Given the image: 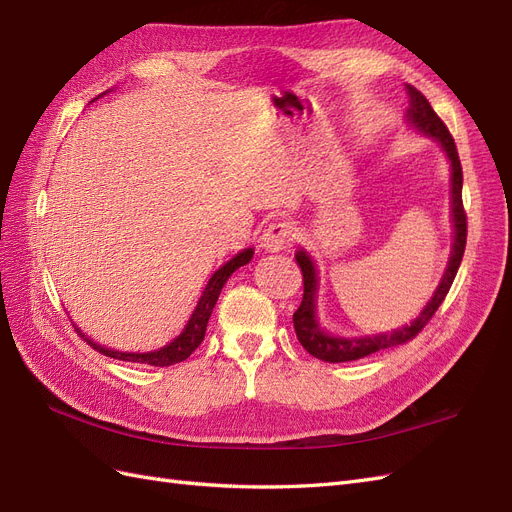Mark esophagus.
<instances>
[{"mask_svg":"<svg viewBox=\"0 0 512 512\" xmlns=\"http://www.w3.org/2000/svg\"><path fill=\"white\" fill-rule=\"evenodd\" d=\"M296 240V227L287 221H274L261 233V246L270 253L283 251L291 242Z\"/></svg>","mask_w":512,"mask_h":512,"instance_id":"obj_1","label":"esophagus"}]
</instances>
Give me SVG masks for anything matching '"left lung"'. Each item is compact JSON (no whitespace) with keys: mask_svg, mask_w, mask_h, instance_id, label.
<instances>
[{"mask_svg":"<svg viewBox=\"0 0 512 512\" xmlns=\"http://www.w3.org/2000/svg\"><path fill=\"white\" fill-rule=\"evenodd\" d=\"M407 94H410V109H407V122L420 133L433 137L437 143L442 145L450 160V210H452V227H455V240H452V251L448 257V266L442 276L440 285H437L433 298L427 302L422 313L412 321L410 326H403L392 330L390 334H373V337H330L326 330L319 328V321L315 315V300H317V270L313 259L306 251L296 253V261L302 270V281H304V296L294 313V328L300 345L309 352L311 356L324 360V362H349V360H360L364 356H371L379 349L386 347H397L407 341H412L416 334L425 328L435 311L440 309L444 302L448 289L455 281L457 270L461 266L463 251H465V240H467V216L463 210V199H461V188H463V171H461V160L457 154V145L452 135L448 133L446 124L437 118V113L431 109L429 100L422 96L416 87L407 85Z\"/></svg>","mask_w":512,"mask_h":512,"instance_id":"left-lung-1","label":"left lung"}]
</instances>
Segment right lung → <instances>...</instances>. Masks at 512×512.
I'll return each instance as SVG.
<instances>
[{"instance_id": "1", "label": "right lung", "mask_w": 512, "mask_h": 512, "mask_svg": "<svg viewBox=\"0 0 512 512\" xmlns=\"http://www.w3.org/2000/svg\"><path fill=\"white\" fill-rule=\"evenodd\" d=\"M96 100V98H94ZM253 248H244L242 253H238L233 259H229L225 266L218 268L212 279L208 281L206 289H203V294L195 306V311L191 315V319H188L186 328L182 330V334L178 339H173L169 345L156 349V352H148V354H128V352H115V349H109V347H102L98 343H94L92 339H87V334L81 332L77 328V332L81 334V337L87 341V345H92L96 352L105 354L109 358H115V360H126V362H141V364H152V367H169V364H178L182 360H186L188 356H191L195 349L201 345L203 337H206V328H208V319L212 315V309L214 304L218 300V296H221V289L223 285L227 283L229 276L236 272L238 268L246 266L248 261L253 259Z\"/></svg>"}]
</instances>
